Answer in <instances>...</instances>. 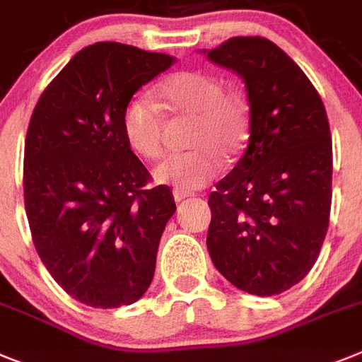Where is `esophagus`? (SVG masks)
<instances>
[{"label": "esophagus", "instance_id": "1", "mask_svg": "<svg viewBox=\"0 0 362 362\" xmlns=\"http://www.w3.org/2000/svg\"><path fill=\"white\" fill-rule=\"evenodd\" d=\"M194 194L188 192V190H183V188H174V199L175 202H183L187 197H192Z\"/></svg>", "mask_w": 362, "mask_h": 362}]
</instances>
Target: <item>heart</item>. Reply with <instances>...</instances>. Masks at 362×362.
Segmentation results:
<instances>
[{"label": "heart", "mask_w": 362, "mask_h": 362, "mask_svg": "<svg viewBox=\"0 0 362 362\" xmlns=\"http://www.w3.org/2000/svg\"><path fill=\"white\" fill-rule=\"evenodd\" d=\"M159 95L175 115L194 119L188 134L192 150L168 156L156 168L159 183L196 190L219 174L223 157L242 153L251 134V113L243 98L225 93L223 82L203 71H179L163 80ZM126 143L139 157L163 156V115L156 102L137 95L122 113Z\"/></svg>", "instance_id": "1"}]
</instances>
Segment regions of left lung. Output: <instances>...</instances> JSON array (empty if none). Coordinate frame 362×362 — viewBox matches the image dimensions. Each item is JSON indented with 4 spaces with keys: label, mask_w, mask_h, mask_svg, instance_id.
<instances>
[{
    "label": "left lung",
    "mask_w": 362,
    "mask_h": 362,
    "mask_svg": "<svg viewBox=\"0 0 362 362\" xmlns=\"http://www.w3.org/2000/svg\"><path fill=\"white\" fill-rule=\"evenodd\" d=\"M247 88L245 153L209 196L206 249L242 291L280 295L310 273L328 233L332 134L319 93L282 49L234 36L206 52Z\"/></svg>",
    "instance_id": "obj_1"
}]
</instances>
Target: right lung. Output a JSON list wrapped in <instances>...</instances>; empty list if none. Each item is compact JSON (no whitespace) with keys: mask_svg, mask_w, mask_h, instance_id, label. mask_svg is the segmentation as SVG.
Instances as JSON below:
<instances>
[{"mask_svg":"<svg viewBox=\"0 0 362 362\" xmlns=\"http://www.w3.org/2000/svg\"><path fill=\"white\" fill-rule=\"evenodd\" d=\"M174 58L117 42L88 45L43 89L30 117L23 196L36 252L91 308L134 304L150 287L175 202L128 146L122 113Z\"/></svg>","mask_w":362,"mask_h":362,"instance_id":"add662e5","label":"right lung"}]
</instances>
